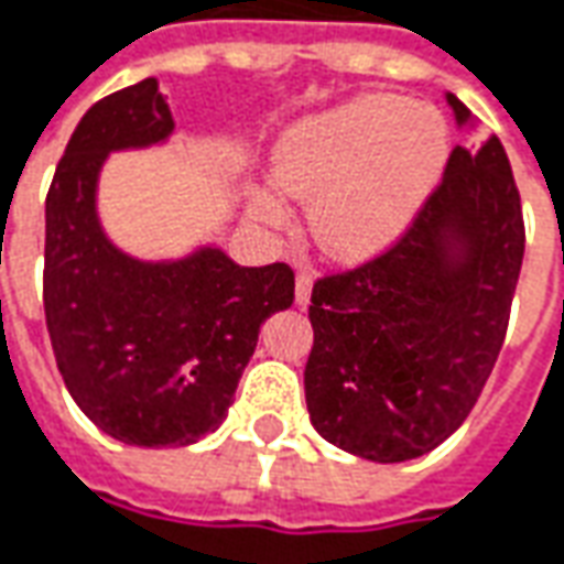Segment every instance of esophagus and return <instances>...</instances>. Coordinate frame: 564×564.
<instances>
[{
  "label": "esophagus",
  "mask_w": 564,
  "mask_h": 564,
  "mask_svg": "<svg viewBox=\"0 0 564 564\" xmlns=\"http://www.w3.org/2000/svg\"><path fill=\"white\" fill-rule=\"evenodd\" d=\"M310 294H313V275L301 270L297 279H294V301H297V306L310 304Z\"/></svg>",
  "instance_id": "esophagus-1"
}]
</instances>
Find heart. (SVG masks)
Wrapping results in <instances>:
<instances>
[{
  "mask_svg": "<svg viewBox=\"0 0 564 564\" xmlns=\"http://www.w3.org/2000/svg\"><path fill=\"white\" fill-rule=\"evenodd\" d=\"M452 153L445 116L399 95H356L304 116L275 141L270 177L310 205V232L334 260L359 263L395 245L436 193ZM260 215H282L258 199Z\"/></svg>",
  "mask_w": 564,
  "mask_h": 564,
  "instance_id": "1",
  "label": "heart"
}]
</instances>
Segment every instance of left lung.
I'll return each mask as SVG.
<instances>
[{
    "mask_svg": "<svg viewBox=\"0 0 564 564\" xmlns=\"http://www.w3.org/2000/svg\"><path fill=\"white\" fill-rule=\"evenodd\" d=\"M454 122L479 126L448 91ZM525 258L522 202L495 134L454 147L405 239L313 285L310 421L344 452L402 464L452 436L503 347Z\"/></svg>",
    "mask_w": 564,
    "mask_h": 564,
    "instance_id": "left-lung-1",
    "label": "left lung"
}]
</instances>
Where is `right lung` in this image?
Masks as SVG:
<instances>
[{
  "instance_id": "1",
  "label": "right lung",
  "mask_w": 564,
  "mask_h": 564,
  "mask_svg": "<svg viewBox=\"0 0 564 564\" xmlns=\"http://www.w3.org/2000/svg\"><path fill=\"white\" fill-rule=\"evenodd\" d=\"M174 134L156 79L97 100L79 119L45 199V322L73 402L107 436L193 445L232 405L260 325L294 301L285 263L239 267L215 242L184 258H134L97 212L110 153Z\"/></svg>"
}]
</instances>
